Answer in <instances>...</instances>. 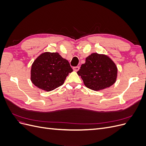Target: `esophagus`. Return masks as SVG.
I'll use <instances>...</instances> for the list:
<instances>
[{"label":"esophagus","mask_w":146,"mask_h":146,"mask_svg":"<svg viewBox=\"0 0 146 146\" xmlns=\"http://www.w3.org/2000/svg\"><path fill=\"white\" fill-rule=\"evenodd\" d=\"M79 69H80V67H79V66H74V67H73V69L74 70H76V71H78Z\"/></svg>","instance_id":"1"}]
</instances>
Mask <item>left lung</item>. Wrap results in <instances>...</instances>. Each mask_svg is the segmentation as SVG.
I'll use <instances>...</instances> for the list:
<instances>
[{
	"mask_svg": "<svg viewBox=\"0 0 146 146\" xmlns=\"http://www.w3.org/2000/svg\"><path fill=\"white\" fill-rule=\"evenodd\" d=\"M117 72L116 64L108 56L94 53L86 58L77 74L87 88L99 91L115 83Z\"/></svg>",
	"mask_w": 146,
	"mask_h": 146,
	"instance_id": "1",
	"label": "left lung"
}]
</instances>
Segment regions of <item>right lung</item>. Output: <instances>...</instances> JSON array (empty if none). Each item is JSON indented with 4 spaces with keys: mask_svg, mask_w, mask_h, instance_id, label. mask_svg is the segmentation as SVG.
I'll return each mask as SVG.
<instances>
[{
    "mask_svg": "<svg viewBox=\"0 0 146 146\" xmlns=\"http://www.w3.org/2000/svg\"><path fill=\"white\" fill-rule=\"evenodd\" d=\"M72 71L68 61L58 53L45 52L32 64L31 80L40 89L50 91L62 85L69 73Z\"/></svg>",
    "mask_w": 146,
    "mask_h": 146,
    "instance_id": "right-lung-1",
    "label": "right lung"
}]
</instances>
